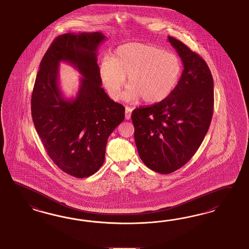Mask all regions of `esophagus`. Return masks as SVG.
<instances>
[{
  "mask_svg": "<svg viewBox=\"0 0 249 249\" xmlns=\"http://www.w3.org/2000/svg\"><path fill=\"white\" fill-rule=\"evenodd\" d=\"M131 111H132V108H131V107H126V108H125V119H126V120H129V119H130Z\"/></svg>",
  "mask_w": 249,
  "mask_h": 249,
  "instance_id": "34e87169",
  "label": "esophagus"
}]
</instances>
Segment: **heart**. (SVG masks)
Segmentation results:
<instances>
[{
  "label": "heart",
  "mask_w": 249,
  "mask_h": 249,
  "mask_svg": "<svg viewBox=\"0 0 249 249\" xmlns=\"http://www.w3.org/2000/svg\"><path fill=\"white\" fill-rule=\"evenodd\" d=\"M182 64L178 55L154 44L132 42L121 45L112 58L99 66L101 80L113 100H118L128 77L127 101L155 104L166 100L179 81Z\"/></svg>",
  "instance_id": "1"
}]
</instances>
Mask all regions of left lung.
Returning <instances> with one entry per match:
<instances>
[{"instance_id":"8db88e82","label":"left lung","mask_w":249,"mask_h":249,"mask_svg":"<svg viewBox=\"0 0 249 249\" xmlns=\"http://www.w3.org/2000/svg\"><path fill=\"white\" fill-rule=\"evenodd\" d=\"M168 41L184 70L172 93L131 115L138 152L148 168L169 174L194 156L209 130L214 108V82L207 62L180 40Z\"/></svg>"}]
</instances>
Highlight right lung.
I'll list each match as a JSON object with an SVG mask.
<instances>
[{
    "instance_id": "1",
    "label": "right lung",
    "mask_w": 249,
    "mask_h": 249,
    "mask_svg": "<svg viewBox=\"0 0 249 249\" xmlns=\"http://www.w3.org/2000/svg\"><path fill=\"white\" fill-rule=\"evenodd\" d=\"M106 37L99 32L58 36L40 61L32 95V116L49 157L78 178L96 173L105 160L109 135L125 118V107L101 88L97 51ZM66 61L82 74L76 98L58 88V64Z\"/></svg>"
}]
</instances>
